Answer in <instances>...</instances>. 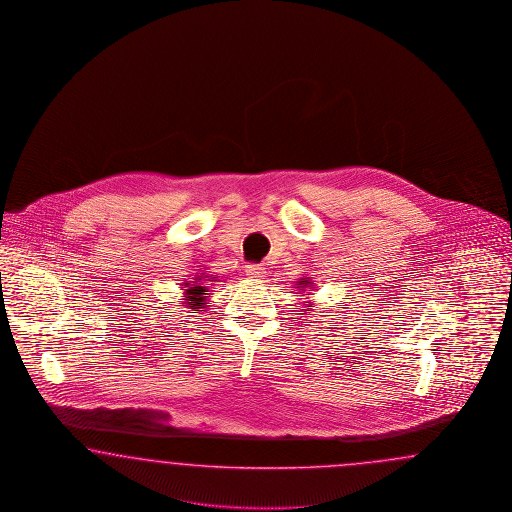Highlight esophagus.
Wrapping results in <instances>:
<instances>
[{
	"mask_svg": "<svg viewBox=\"0 0 512 512\" xmlns=\"http://www.w3.org/2000/svg\"><path fill=\"white\" fill-rule=\"evenodd\" d=\"M246 274H248L249 278L253 279L264 278L263 264H248V266H246Z\"/></svg>",
	"mask_w": 512,
	"mask_h": 512,
	"instance_id": "34e87169",
	"label": "esophagus"
}]
</instances>
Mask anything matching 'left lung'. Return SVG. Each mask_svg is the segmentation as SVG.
<instances>
[{"label":"left lung","mask_w":512,"mask_h":512,"mask_svg":"<svg viewBox=\"0 0 512 512\" xmlns=\"http://www.w3.org/2000/svg\"><path fill=\"white\" fill-rule=\"evenodd\" d=\"M298 285H304V283H302V281H298Z\"/></svg>","instance_id":"left-lung-1"}]
</instances>
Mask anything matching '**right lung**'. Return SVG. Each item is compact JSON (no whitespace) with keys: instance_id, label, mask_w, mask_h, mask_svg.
Instances as JSON below:
<instances>
[{"instance_id":"right-lung-1","label":"right lung","mask_w":512,"mask_h":512,"mask_svg":"<svg viewBox=\"0 0 512 512\" xmlns=\"http://www.w3.org/2000/svg\"><path fill=\"white\" fill-rule=\"evenodd\" d=\"M187 295H189V302H187V306L191 308V310L204 311L201 310V306H204V295H206V287H202V285H195V287H189L186 289Z\"/></svg>"}]
</instances>
